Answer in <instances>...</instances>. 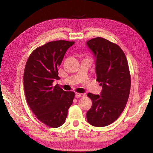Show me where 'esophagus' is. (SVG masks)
<instances>
[{
    "label": "esophagus",
    "instance_id": "obj_1",
    "mask_svg": "<svg viewBox=\"0 0 153 153\" xmlns=\"http://www.w3.org/2000/svg\"><path fill=\"white\" fill-rule=\"evenodd\" d=\"M84 96V94H81V93H76V98H81Z\"/></svg>",
    "mask_w": 153,
    "mask_h": 153
}]
</instances>
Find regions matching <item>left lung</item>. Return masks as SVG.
<instances>
[{
  "label": "left lung",
  "mask_w": 153,
  "mask_h": 153,
  "mask_svg": "<svg viewBox=\"0 0 153 153\" xmlns=\"http://www.w3.org/2000/svg\"><path fill=\"white\" fill-rule=\"evenodd\" d=\"M86 45L96 58L97 80L102 89L100 95L88 93L92 105L87 121L96 127L107 126L117 120L128 102L131 87L128 60L120 46L103 38H92Z\"/></svg>",
  "instance_id": "left-lung-1"
}]
</instances>
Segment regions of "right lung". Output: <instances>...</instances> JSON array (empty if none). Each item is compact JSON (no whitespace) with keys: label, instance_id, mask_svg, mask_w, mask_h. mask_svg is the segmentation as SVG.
<instances>
[{"label":"right lung","instance_id":"right-lung-1","mask_svg":"<svg viewBox=\"0 0 153 153\" xmlns=\"http://www.w3.org/2000/svg\"><path fill=\"white\" fill-rule=\"evenodd\" d=\"M75 42L52 41L38 47L28 58L24 74L25 98L30 109L41 122L58 128L65 121L73 103L74 92H66L53 82L58 80V68L65 54Z\"/></svg>","mask_w":153,"mask_h":153}]
</instances>
